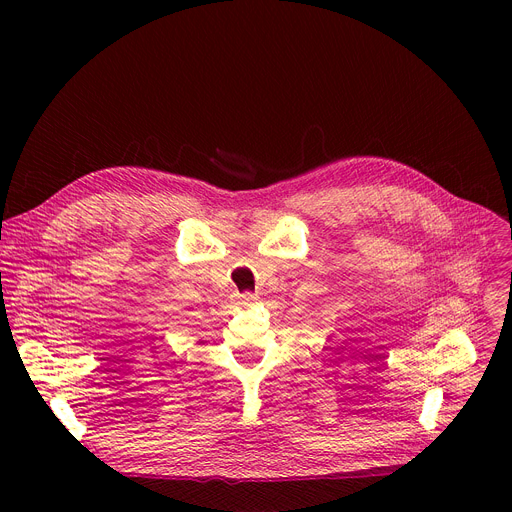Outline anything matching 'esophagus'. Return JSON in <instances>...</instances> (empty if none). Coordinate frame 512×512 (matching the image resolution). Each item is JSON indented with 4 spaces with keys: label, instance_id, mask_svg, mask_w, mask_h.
Masks as SVG:
<instances>
[{
    "label": "esophagus",
    "instance_id": "34e87169",
    "mask_svg": "<svg viewBox=\"0 0 512 512\" xmlns=\"http://www.w3.org/2000/svg\"><path fill=\"white\" fill-rule=\"evenodd\" d=\"M241 300H243V304H253L257 298H255L253 294H249V291H247V294H243V296H241Z\"/></svg>",
    "mask_w": 512,
    "mask_h": 512
}]
</instances>
